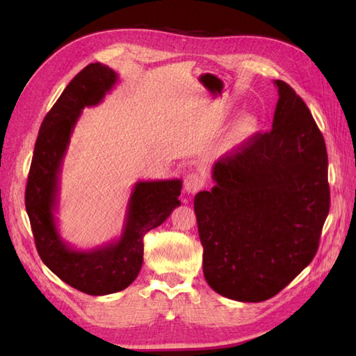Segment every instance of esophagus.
Segmentation results:
<instances>
[{
  "label": "esophagus",
  "mask_w": 356,
  "mask_h": 356,
  "mask_svg": "<svg viewBox=\"0 0 356 356\" xmlns=\"http://www.w3.org/2000/svg\"><path fill=\"white\" fill-rule=\"evenodd\" d=\"M185 191L188 194L199 193L203 186H205V177L200 172H190L185 177Z\"/></svg>",
  "instance_id": "1"
}]
</instances>
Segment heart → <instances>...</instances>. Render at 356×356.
I'll return each instance as SVG.
<instances>
[{
  "instance_id": "1",
  "label": "heart",
  "mask_w": 356,
  "mask_h": 356,
  "mask_svg": "<svg viewBox=\"0 0 356 356\" xmlns=\"http://www.w3.org/2000/svg\"><path fill=\"white\" fill-rule=\"evenodd\" d=\"M257 131V119L254 116H243L241 118L236 128H234L231 139L234 143H241L248 140Z\"/></svg>"
}]
</instances>
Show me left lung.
Masks as SVG:
<instances>
[{
  "label": "left lung",
  "instance_id": "obj_1",
  "mask_svg": "<svg viewBox=\"0 0 356 356\" xmlns=\"http://www.w3.org/2000/svg\"><path fill=\"white\" fill-rule=\"evenodd\" d=\"M274 84L272 130L218 159L213 190L194 197L203 275L245 303L272 298L312 261L330 207L323 134L303 99Z\"/></svg>",
  "mask_w": 356,
  "mask_h": 356
}]
</instances>
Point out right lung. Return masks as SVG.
Masks as SVG:
<instances>
[{"label":"right lung","mask_w":356,"mask_h":356,"mask_svg":"<svg viewBox=\"0 0 356 356\" xmlns=\"http://www.w3.org/2000/svg\"><path fill=\"white\" fill-rule=\"evenodd\" d=\"M116 82V72L101 63L88 64L72 79L42 120L26 186V209L41 260L64 283L88 295L115 293L134 282L143 261V236L180 205L182 190L179 179L136 184L122 234L107 245L79 251L59 236V176L73 128L82 110L99 104Z\"/></svg>","instance_id":"obj_1"}]
</instances>
